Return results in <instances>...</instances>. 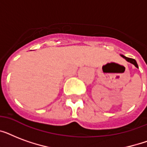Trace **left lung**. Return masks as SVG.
I'll use <instances>...</instances> for the list:
<instances>
[{
    "label": "left lung",
    "instance_id": "1",
    "mask_svg": "<svg viewBox=\"0 0 147 147\" xmlns=\"http://www.w3.org/2000/svg\"><path fill=\"white\" fill-rule=\"evenodd\" d=\"M121 57H123L124 59L127 61V62H130V63H131V64H133L134 65H135V66L137 67V68H138V65H137V62H136V60L134 59H130V58H128V57H126V56H124L123 55H121Z\"/></svg>",
    "mask_w": 147,
    "mask_h": 147
}]
</instances>
